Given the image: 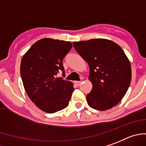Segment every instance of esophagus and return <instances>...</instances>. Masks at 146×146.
I'll return each mask as SVG.
<instances>
[{
  "label": "esophagus",
  "instance_id": "1",
  "mask_svg": "<svg viewBox=\"0 0 146 146\" xmlns=\"http://www.w3.org/2000/svg\"><path fill=\"white\" fill-rule=\"evenodd\" d=\"M74 84H76V86H79L81 84V81H75Z\"/></svg>",
  "mask_w": 146,
  "mask_h": 146
}]
</instances>
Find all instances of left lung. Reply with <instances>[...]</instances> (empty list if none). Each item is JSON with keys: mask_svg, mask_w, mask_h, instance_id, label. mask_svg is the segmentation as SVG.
Segmentation results:
<instances>
[{"mask_svg": "<svg viewBox=\"0 0 146 146\" xmlns=\"http://www.w3.org/2000/svg\"><path fill=\"white\" fill-rule=\"evenodd\" d=\"M73 46L89 67L92 89L86 95L88 105L98 111L116 106L127 93L132 78L130 62L123 49L103 38L73 42Z\"/></svg>", "mask_w": 146, "mask_h": 146, "instance_id": "1", "label": "left lung"}]
</instances>
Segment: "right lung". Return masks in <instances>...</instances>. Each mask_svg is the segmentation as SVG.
<instances>
[{"instance_id":"add662e5","label":"right lung","mask_w":146,"mask_h":146,"mask_svg":"<svg viewBox=\"0 0 146 146\" xmlns=\"http://www.w3.org/2000/svg\"><path fill=\"white\" fill-rule=\"evenodd\" d=\"M69 41L43 38L25 54L21 61L20 73L26 93L38 108L53 113L69 104L74 88L62 77V60L72 48Z\"/></svg>"}]
</instances>
